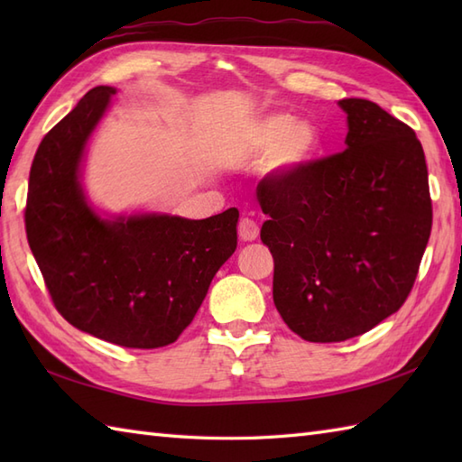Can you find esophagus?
Wrapping results in <instances>:
<instances>
[{"instance_id": "obj_1", "label": "esophagus", "mask_w": 462, "mask_h": 462, "mask_svg": "<svg viewBox=\"0 0 462 462\" xmlns=\"http://www.w3.org/2000/svg\"><path fill=\"white\" fill-rule=\"evenodd\" d=\"M238 234L244 242H254L260 236V228L252 218H242L238 224Z\"/></svg>"}]
</instances>
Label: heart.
I'll return each instance as SVG.
<instances>
[{"mask_svg": "<svg viewBox=\"0 0 462 462\" xmlns=\"http://www.w3.org/2000/svg\"><path fill=\"white\" fill-rule=\"evenodd\" d=\"M244 151L250 156H266L263 174L282 182L303 172L318 159L321 134L308 119H293L290 113L258 116L244 133Z\"/></svg>", "mask_w": 462, "mask_h": 462, "instance_id": "obj_1", "label": "heart"}]
</instances>
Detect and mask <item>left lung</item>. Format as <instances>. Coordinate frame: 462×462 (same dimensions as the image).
<instances>
[{
    "label": "left lung",
    "instance_id": "left-lung-1",
    "mask_svg": "<svg viewBox=\"0 0 462 462\" xmlns=\"http://www.w3.org/2000/svg\"><path fill=\"white\" fill-rule=\"evenodd\" d=\"M337 105L347 115L346 151L258 184L273 303L291 331L316 343L361 336L403 306L433 224L413 129L365 99Z\"/></svg>",
    "mask_w": 462,
    "mask_h": 462
}]
</instances>
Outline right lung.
Listing matches in <instances>:
<instances>
[{"mask_svg":"<svg viewBox=\"0 0 462 462\" xmlns=\"http://www.w3.org/2000/svg\"><path fill=\"white\" fill-rule=\"evenodd\" d=\"M115 87L87 93L39 144L29 172L25 230L59 313L123 347L179 339L238 244L240 214L204 220L169 212L106 214L83 186L87 146Z\"/></svg>","mask_w":462,"mask_h":462,"instance_id":"right-lung-1","label":"right lung"}]
</instances>
